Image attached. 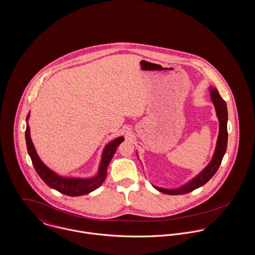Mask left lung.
Segmentation results:
<instances>
[{
	"label": "left lung",
	"instance_id": "left-lung-1",
	"mask_svg": "<svg viewBox=\"0 0 255 255\" xmlns=\"http://www.w3.org/2000/svg\"><path fill=\"white\" fill-rule=\"evenodd\" d=\"M211 97L213 103L216 107V115L219 120V134L216 143V151L211 163L187 184L177 188V189H164L161 187L154 186L158 191L168 194V195H180L189 193L197 188L201 187L202 185L206 184L213 176H215L220 164L223 159V156L226 152L227 148V140H228V132H227V119H228V113L226 103L221 96L219 95L216 88H211Z\"/></svg>",
	"mask_w": 255,
	"mask_h": 255
}]
</instances>
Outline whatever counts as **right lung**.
Returning <instances> with one entry per match:
<instances>
[{
  "mask_svg": "<svg viewBox=\"0 0 255 255\" xmlns=\"http://www.w3.org/2000/svg\"><path fill=\"white\" fill-rule=\"evenodd\" d=\"M30 115L28 114L26 120L28 121ZM25 138H26V145L28 153L31 157L32 163L34 165V168L40 178L51 188L59 191L62 194L68 195V196H81L88 194L95 189H97L99 186L103 184L107 177V169L108 166L112 160V158L115 155L118 145L124 140L123 137H119L113 141H111L104 149L102 161L99 169L98 175L92 178H67L62 177L56 175L54 172H52L50 169H48L39 159L36 149L34 147V144L32 142V139L30 137V129L29 125L27 123L26 131H25Z\"/></svg>",
  "mask_w": 255,
  "mask_h": 255,
  "instance_id": "right-lung-1",
  "label": "right lung"
}]
</instances>
